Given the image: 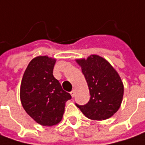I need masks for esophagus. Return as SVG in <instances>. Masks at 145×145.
<instances>
[{"instance_id":"esophagus-1","label":"esophagus","mask_w":145,"mask_h":145,"mask_svg":"<svg viewBox=\"0 0 145 145\" xmlns=\"http://www.w3.org/2000/svg\"><path fill=\"white\" fill-rule=\"evenodd\" d=\"M71 95L73 97L75 96V90H74V89H73L72 91L71 92Z\"/></svg>"}]
</instances>
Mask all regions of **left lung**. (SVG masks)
<instances>
[{
	"label": "left lung",
	"instance_id": "8db88e82",
	"mask_svg": "<svg viewBox=\"0 0 145 145\" xmlns=\"http://www.w3.org/2000/svg\"><path fill=\"white\" fill-rule=\"evenodd\" d=\"M89 90V101L75 104L86 118L101 121L112 117L121 104L124 86L118 73L102 57L97 55L77 59Z\"/></svg>",
	"mask_w": 145,
	"mask_h": 145
}]
</instances>
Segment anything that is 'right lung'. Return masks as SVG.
<instances>
[{"mask_svg":"<svg viewBox=\"0 0 145 145\" xmlns=\"http://www.w3.org/2000/svg\"><path fill=\"white\" fill-rule=\"evenodd\" d=\"M56 60L38 56L24 71L20 85V101L24 109L38 124L52 126L59 123L65 103L71 98L53 76Z\"/></svg>","mask_w":145,"mask_h":145,"instance_id":"obj_1","label":"right lung"}]
</instances>
